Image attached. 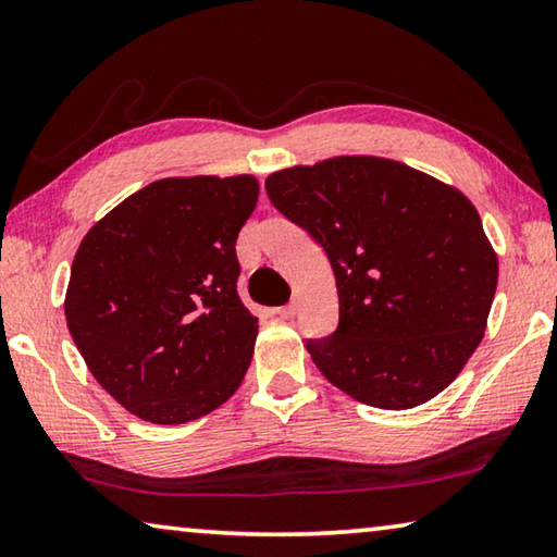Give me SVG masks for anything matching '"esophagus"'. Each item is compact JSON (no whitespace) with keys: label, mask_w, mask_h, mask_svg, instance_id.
Here are the masks:
<instances>
[{"label":"esophagus","mask_w":557,"mask_h":557,"mask_svg":"<svg viewBox=\"0 0 557 557\" xmlns=\"http://www.w3.org/2000/svg\"><path fill=\"white\" fill-rule=\"evenodd\" d=\"M277 314H280L282 319H292V317L297 314V305H295V301H289V305H285V307H280V309H277Z\"/></svg>","instance_id":"1"}]
</instances>
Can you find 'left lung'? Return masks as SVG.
Wrapping results in <instances>:
<instances>
[{"mask_svg":"<svg viewBox=\"0 0 557 557\" xmlns=\"http://www.w3.org/2000/svg\"><path fill=\"white\" fill-rule=\"evenodd\" d=\"M265 188L332 262L338 326L307 338L326 381L383 410L445 391L482 342L498 280L467 196L381 157L282 169Z\"/></svg>","mask_w":557,"mask_h":557,"instance_id":"1","label":"left lung"}]
</instances>
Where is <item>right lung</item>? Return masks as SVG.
<instances>
[{"instance_id":"right-lung-1","label":"right lung","mask_w":557,"mask_h":557,"mask_svg":"<svg viewBox=\"0 0 557 557\" xmlns=\"http://www.w3.org/2000/svg\"><path fill=\"white\" fill-rule=\"evenodd\" d=\"M258 191L248 174L159 178L75 252L69 332L96 381L137 418L182 425L238 391L258 319L235 289V240Z\"/></svg>"}]
</instances>
